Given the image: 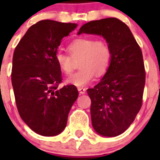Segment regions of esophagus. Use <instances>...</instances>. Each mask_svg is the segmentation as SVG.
<instances>
[{
	"instance_id": "1",
	"label": "esophagus",
	"mask_w": 160,
	"mask_h": 160,
	"mask_svg": "<svg viewBox=\"0 0 160 160\" xmlns=\"http://www.w3.org/2000/svg\"><path fill=\"white\" fill-rule=\"evenodd\" d=\"M78 91L80 92V94H81V95H83V94H85V91H86V90H85V88H78Z\"/></svg>"
}]
</instances>
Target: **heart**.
<instances>
[{
	"label": "heart",
	"mask_w": 160,
	"mask_h": 160,
	"mask_svg": "<svg viewBox=\"0 0 160 160\" xmlns=\"http://www.w3.org/2000/svg\"><path fill=\"white\" fill-rule=\"evenodd\" d=\"M70 55L57 52L55 62L64 74L69 75L75 66V60H80L81 70L66 79V83L76 87H84L92 82L95 74L102 75L109 69L111 63V51L109 45L103 40L95 41L92 38L75 39L69 45Z\"/></svg>",
	"instance_id": "heart-1"
}]
</instances>
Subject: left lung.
Instances as JSON below:
<instances>
[{"mask_svg": "<svg viewBox=\"0 0 160 160\" xmlns=\"http://www.w3.org/2000/svg\"><path fill=\"white\" fill-rule=\"evenodd\" d=\"M102 36L111 51V63L100 81L88 89L90 114L95 132L118 136L135 119L142 105L145 84L143 55L126 24L117 18L92 21L83 25L78 35Z\"/></svg>", "mask_w": 160, "mask_h": 160, "instance_id": "left-lung-1", "label": "left lung"}]
</instances>
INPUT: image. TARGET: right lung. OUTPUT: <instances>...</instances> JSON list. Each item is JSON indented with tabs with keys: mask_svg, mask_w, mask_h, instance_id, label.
I'll return each mask as SVG.
<instances>
[{
	"mask_svg": "<svg viewBox=\"0 0 160 160\" xmlns=\"http://www.w3.org/2000/svg\"><path fill=\"white\" fill-rule=\"evenodd\" d=\"M77 26L44 20L31 26L15 49L11 82L19 114L36 134L55 136L65 129L78 90L58 89L61 70L55 55L62 39Z\"/></svg>",
	"mask_w": 160,
	"mask_h": 160,
	"instance_id": "obj_1",
	"label": "right lung"
}]
</instances>
